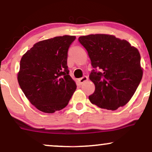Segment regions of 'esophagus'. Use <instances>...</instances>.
Wrapping results in <instances>:
<instances>
[{
	"label": "esophagus",
	"instance_id": "34e87169",
	"mask_svg": "<svg viewBox=\"0 0 152 152\" xmlns=\"http://www.w3.org/2000/svg\"><path fill=\"white\" fill-rule=\"evenodd\" d=\"M88 80V77H87L86 76H84V77H81V78H80V79H78V82L80 83V84H83V83H84V82H86V81H87Z\"/></svg>",
	"mask_w": 152,
	"mask_h": 152
}]
</instances>
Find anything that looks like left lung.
<instances>
[{"label":"left lung","mask_w":152,"mask_h":152,"mask_svg":"<svg viewBox=\"0 0 152 152\" xmlns=\"http://www.w3.org/2000/svg\"><path fill=\"white\" fill-rule=\"evenodd\" d=\"M78 39L95 68L89 75L95 86L89 100L99 108L112 111L123 107L134 95L142 77L138 49L113 35L89 34ZM97 68L101 72H97Z\"/></svg>","instance_id":"obj_1"}]
</instances>
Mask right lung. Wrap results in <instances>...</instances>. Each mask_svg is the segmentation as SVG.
<instances>
[{
    "instance_id": "add662e5",
    "label": "right lung",
    "mask_w": 152,
    "mask_h": 152,
    "mask_svg": "<svg viewBox=\"0 0 152 152\" xmlns=\"http://www.w3.org/2000/svg\"><path fill=\"white\" fill-rule=\"evenodd\" d=\"M75 39L64 35L39 41L23 55L18 84L39 111L47 113L60 111L75 91L76 84L67 66L68 48Z\"/></svg>"
}]
</instances>
